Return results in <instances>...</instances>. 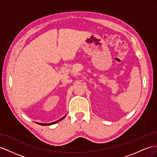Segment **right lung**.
I'll list each match as a JSON object with an SVG mask.
<instances>
[{
  "label": "right lung",
  "instance_id": "add662e5",
  "mask_svg": "<svg viewBox=\"0 0 157 157\" xmlns=\"http://www.w3.org/2000/svg\"><path fill=\"white\" fill-rule=\"evenodd\" d=\"M66 117V115L65 116H63V117L62 118V119H60L59 120H58V121H55V122H53V123H38V124H40V125H44V126H46V125H51V124H55V123H58V122H59V121H61L62 119H63L64 117Z\"/></svg>",
  "mask_w": 157,
  "mask_h": 157
}]
</instances>
